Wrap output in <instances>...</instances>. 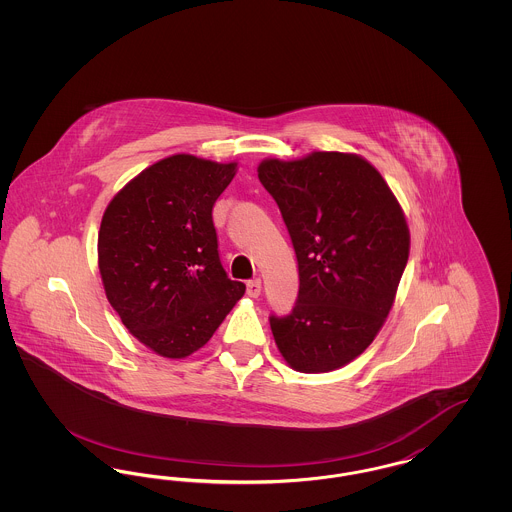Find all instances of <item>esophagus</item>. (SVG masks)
Masks as SVG:
<instances>
[{
    "label": "esophagus",
    "mask_w": 512,
    "mask_h": 512,
    "mask_svg": "<svg viewBox=\"0 0 512 512\" xmlns=\"http://www.w3.org/2000/svg\"><path fill=\"white\" fill-rule=\"evenodd\" d=\"M261 280L259 278H255V280H249L247 282V295L249 297H259L261 295Z\"/></svg>",
    "instance_id": "1"
}]
</instances>
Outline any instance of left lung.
Listing matches in <instances>:
<instances>
[{
	"label": "left lung",
	"mask_w": 512,
	"mask_h": 512,
	"mask_svg": "<svg viewBox=\"0 0 512 512\" xmlns=\"http://www.w3.org/2000/svg\"><path fill=\"white\" fill-rule=\"evenodd\" d=\"M259 180L292 238L299 293L288 317H270L284 361L330 372L374 341L407 267L411 234L390 186L355 153L313 151L265 159Z\"/></svg>",
	"instance_id": "left-lung-1"
}]
</instances>
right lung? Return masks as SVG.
I'll use <instances>...</instances> for the list:
<instances>
[{
    "instance_id": "add662e5",
    "label": "right lung",
    "mask_w": 512,
    "mask_h": 512,
    "mask_svg": "<svg viewBox=\"0 0 512 512\" xmlns=\"http://www.w3.org/2000/svg\"><path fill=\"white\" fill-rule=\"evenodd\" d=\"M238 163L188 153L147 167L101 219L98 265L105 295L130 334L167 359L213 338L245 293L220 265L213 205Z\"/></svg>"
}]
</instances>
